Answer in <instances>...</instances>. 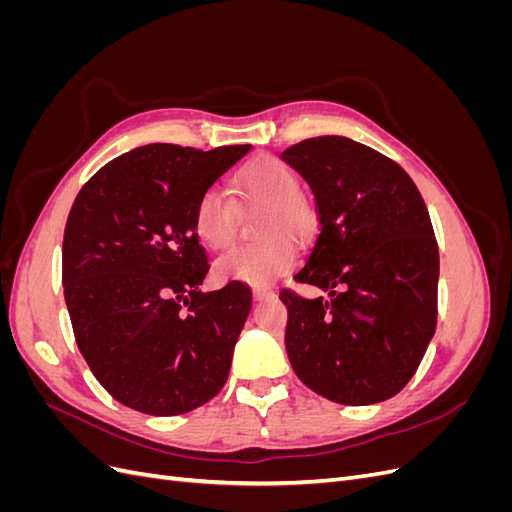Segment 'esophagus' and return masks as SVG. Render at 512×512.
Segmentation results:
<instances>
[{"mask_svg":"<svg viewBox=\"0 0 512 512\" xmlns=\"http://www.w3.org/2000/svg\"><path fill=\"white\" fill-rule=\"evenodd\" d=\"M275 297V292L271 288H254V299L256 301H269Z\"/></svg>","mask_w":512,"mask_h":512,"instance_id":"esophagus-1","label":"esophagus"}]
</instances>
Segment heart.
<instances>
[{"label": "heart", "mask_w": 512, "mask_h": 512, "mask_svg": "<svg viewBox=\"0 0 512 512\" xmlns=\"http://www.w3.org/2000/svg\"><path fill=\"white\" fill-rule=\"evenodd\" d=\"M237 192L250 207H262L258 243L239 245L215 262L220 280L247 286H269L297 262L294 241L307 243L316 232V213L299 192L294 170L273 158L247 164L237 175ZM194 228L213 250H222L237 235V205L222 188H207L194 205ZM291 236L288 238L287 235Z\"/></svg>", "instance_id": "obj_1"}]
</instances>
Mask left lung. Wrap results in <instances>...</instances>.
Instances as JSON below:
<instances>
[{
  "mask_svg": "<svg viewBox=\"0 0 512 512\" xmlns=\"http://www.w3.org/2000/svg\"><path fill=\"white\" fill-rule=\"evenodd\" d=\"M316 198L320 232L294 280L329 290L288 307L286 352L318 395L369 406L397 395L436 333L440 256L421 192L399 164L346 136L282 153Z\"/></svg>",
  "mask_w": 512,
  "mask_h": 512,
  "instance_id": "8db88e82",
  "label": "left lung"
}]
</instances>
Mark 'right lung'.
I'll return each mask as SVG.
<instances>
[{
    "label": "right lung",
    "mask_w": 512,
    "mask_h": 512,
    "mask_svg": "<svg viewBox=\"0 0 512 512\" xmlns=\"http://www.w3.org/2000/svg\"><path fill=\"white\" fill-rule=\"evenodd\" d=\"M250 149L145 145L102 166L76 196L64 297L83 359L119 404L175 416L226 384L252 290H198L209 262L194 205Z\"/></svg>",
    "instance_id": "right-lung-1"
}]
</instances>
